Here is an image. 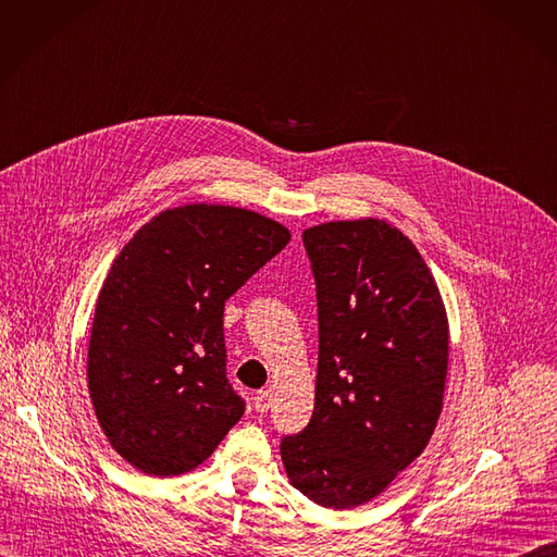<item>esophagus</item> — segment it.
<instances>
[{
    "instance_id": "1",
    "label": "esophagus",
    "mask_w": 557,
    "mask_h": 557,
    "mask_svg": "<svg viewBox=\"0 0 557 557\" xmlns=\"http://www.w3.org/2000/svg\"><path fill=\"white\" fill-rule=\"evenodd\" d=\"M252 405H255V412H259V414L269 412V410H271V405H273V394H271V389L257 392V394H255V398H252Z\"/></svg>"
}]
</instances>
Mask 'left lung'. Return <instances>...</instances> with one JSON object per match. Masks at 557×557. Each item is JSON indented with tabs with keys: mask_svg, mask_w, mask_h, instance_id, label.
Wrapping results in <instances>:
<instances>
[{
	"mask_svg": "<svg viewBox=\"0 0 557 557\" xmlns=\"http://www.w3.org/2000/svg\"><path fill=\"white\" fill-rule=\"evenodd\" d=\"M302 242L318 300L315 407L280 453L295 488L343 510L381 495L425 450L448 318L421 252L385 221H331Z\"/></svg>",
	"mask_w": 557,
	"mask_h": 557,
	"instance_id": "left-lung-1",
	"label": "left lung"
}]
</instances>
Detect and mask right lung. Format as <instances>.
<instances>
[{
    "label": "right lung",
    "mask_w": 557,
    "mask_h": 557,
    "mask_svg": "<svg viewBox=\"0 0 557 557\" xmlns=\"http://www.w3.org/2000/svg\"><path fill=\"white\" fill-rule=\"evenodd\" d=\"M290 239L233 206H183L145 224L98 295L87 379L98 423L127 463L174 476L242 419L226 376L224 307Z\"/></svg>",
    "instance_id": "obj_1"
}]
</instances>
